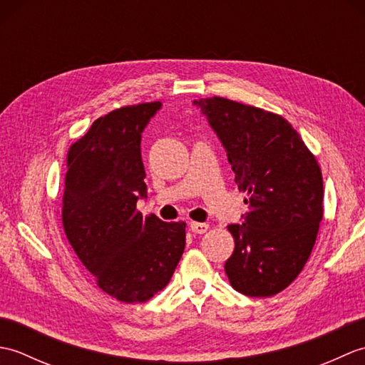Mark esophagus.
<instances>
[{
	"label": "esophagus",
	"instance_id": "obj_1",
	"mask_svg": "<svg viewBox=\"0 0 365 365\" xmlns=\"http://www.w3.org/2000/svg\"><path fill=\"white\" fill-rule=\"evenodd\" d=\"M190 227L192 232H195V234H205V232L208 230V224L207 222H191Z\"/></svg>",
	"mask_w": 365,
	"mask_h": 365
}]
</instances>
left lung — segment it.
Segmentation results:
<instances>
[{
    "mask_svg": "<svg viewBox=\"0 0 365 365\" xmlns=\"http://www.w3.org/2000/svg\"><path fill=\"white\" fill-rule=\"evenodd\" d=\"M227 152L250 207L230 224L235 250L224 269L246 297L287 289L304 268L323 218V177L298 131L282 115L222 97L195 100Z\"/></svg>",
    "mask_w": 365,
    "mask_h": 365,
    "instance_id": "8db88e82",
    "label": "left lung"
}]
</instances>
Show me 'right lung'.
<instances>
[{"instance_id":"1","label":"right lung","mask_w":365,"mask_h":365,"mask_svg":"<svg viewBox=\"0 0 365 365\" xmlns=\"http://www.w3.org/2000/svg\"><path fill=\"white\" fill-rule=\"evenodd\" d=\"M160 108L152 102L108 113L67 153V240L100 289L127 304L165 289L185 250L187 224L136 208L147 197L141 133Z\"/></svg>"}]
</instances>
